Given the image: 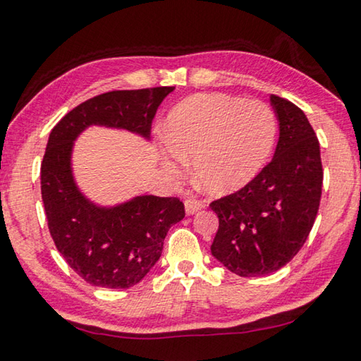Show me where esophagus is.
<instances>
[{"instance_id":"34e87169","label":"esophagus","mask_w":361,"mask_h":361,"mask_svg":"<svg viewBox=\"0 0 361 361\" xmlns=\"http://www.w3.org/2000/svg\"><path fill=\"white\" fill-rule=\"evenodd\" d=\"M203 207V202L200 200H195V199H186L185 200V212L188 216H192L199 212V209H202Z\"/></svg>"}]
</instances>
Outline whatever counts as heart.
Segmentation results:
<instances>
[{
	"instance_id": "b5f03b06",
	"label": "heart",
	"mask_w": 361,
	"mask_h": 361,
	"mask_svg": "<svg viewBox=\"0 0 361 361\" xmlns=\"http://www.w3.org/2000/svg\"><path fill=\"white\" fill-rule=\"evenodd\" d=\"M278 121L262 101L228 94H195L169 114L161 164L178 176L192 161L195 181L209 194L224 195L249 185L270 158Z\"/></svg>"
}]
</instances>
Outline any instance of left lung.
Returning a JSON list of instances; mask_svg holds the SVG:
<instances>
[{"label": "left lung", "mask_w": 361, "mask_h": 361, "mask_svg": "<svg viewBox=\"0 0 361 361\" xmlns=\"http://www.w3.org/2000/svg\"><path fill=\"white\" fill-rule=\"evenodd\" d=\"M270 104L279 124L271 162L243 189L209 205L219 218L213 257L243 278L278 271L295 257L322 194L320 147L305 112L274 94Z\"/></svg>", "instance_id": "1"}]
</instances>
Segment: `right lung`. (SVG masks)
I'll use <instances>...</instances> for the list:
<instances>
[{
  "instance_id": "1",
  "label": "right lung",
  "mask_w": 361,
  "mask_h": 361,
  "mask_svg": "<svg viewBox=\"0 0 361 361\" xmlns=\"http://www.w3.org/2000/svg\"><path fill=\"white\" fill-rule=\"evenodd\" d=\"M173 87L110 91L72 109L51 129L41 166L49 231L68 265L88 284L128 289L162 254L169 228L185 218L176 197L135 195L115 205L91 200L78 188L72 153L91 126L126 130L149 142L156 110Z\"/></svg>"
}]
</instances>
